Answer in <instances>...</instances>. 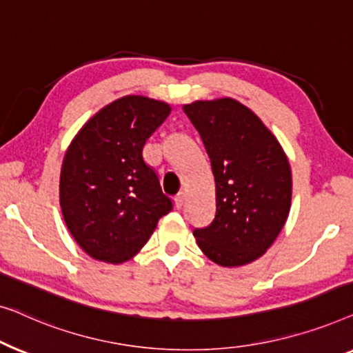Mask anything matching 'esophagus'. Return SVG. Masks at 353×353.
<instances>
[{"label":"esophagus","instance_id":"obj_1","mask_svg":"<svg viewBox=\"0 0 353 353\" xmlns=\"http://www.w3.org/2000/svg\"><path fill=\"white\" fill-rule=\"evenodd\" d=\"M183 201H185V195H183V193H179V195H176L174 203H176L177 210H181V208L183 206Z\"/></svg>","mask_w":353,"mask_h":353}]
</instances>
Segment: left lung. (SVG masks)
I'll return each mask as SVG.
<instances>
[{"instance_id":"obj_1","label":"left lung","mask_w":353,"mask_h":353,"mask_svg":"<svg viewBox=\"0 0 353 353\" xmlns=\"http://www.w3.org/2000/svg\"><path fill=\"white\" fill-rule=\"evenodd\" d=\"M200 132L216 181V217L193 235L208 259L241 267L274 245L291 210L292 177L275 134L236 99L182 107Z\"/></svg>"}]
</instances>
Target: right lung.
Segmentation results:
<instances>
[{
  "label": "right lung",
  "instance_id": "right-lung-1",
  "mask_svg": "<svg viewBox=\"0 0 353 353\" xmlns=\"http://www.w3.org/2000/svg\"><path fill=\"white\" fill-rule=\"evenodd\" d=\"M171 113L168 102L125 96L102 107L67 147L59 181L63 221L92 259L123 264L172 210L143 163V143Z\"/></svg>",
  "mask_w": 353,
  "mask_h": 353
}]
</instances>
